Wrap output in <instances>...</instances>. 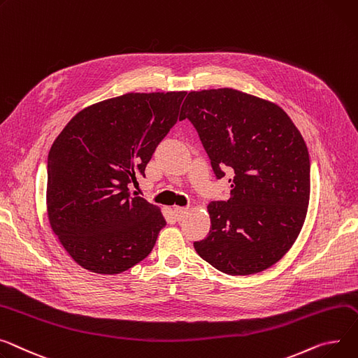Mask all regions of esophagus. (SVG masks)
<instances>
[{
	"instance_id": "34e87169",
	"label": "esophagus",
	"mask_w": 358,
	"mask_h": 358,
	"mask_svg": "<svg viewBox=\"0 0 358 358\" xmlns=\"http://www.w3.org/2000/svg\"><path fill=\"white\" fill-rule=\"evenodd\" d=\"M174 213H176V217L178 220H182L188 214V208H185V207H174Z\"/></svg>"
}]
</instances>
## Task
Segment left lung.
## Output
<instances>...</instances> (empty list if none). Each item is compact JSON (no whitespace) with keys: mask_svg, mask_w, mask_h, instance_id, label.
Listing matches in <instances>:
<instances>
[{"mask_svg":"<svg viewBox=\"0 0 358 358\" xmlns=\"http://www.w3.org/2000/svg\"><path fill=\"white\" fill-rule=\"evenodd\" d=\"M194 125L217 178L233 170L227 201H211L210 231L194 249L227 275L275 265L295 243L309 203V154L288 113L231 87L189 92Z\"/></svg>","mask_w":358,"mask_h":358,"instance_id":"1","label":"left lung"}]
</instances>
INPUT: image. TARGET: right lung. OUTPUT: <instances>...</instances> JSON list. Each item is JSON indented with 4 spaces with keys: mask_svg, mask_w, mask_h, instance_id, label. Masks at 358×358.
<instances>
[{
    "mask_svg": "<svg viewBox=\"0 0 358 358\" xmlns=\"http://www.w3.org/2000/svg\"><path fill=\"white\" fill-rule=\"evenodd\" d=\"M187 92L125 93L70 119L47 159V217L78 265L122 273L152 250L166 224L158 206L129 192L180 121Z\"/></svg>",
    "mask_w": 358,
    "mask_h": 358,
    "instance_id": "1",
    "label": "right lung"
}]
</instances>
